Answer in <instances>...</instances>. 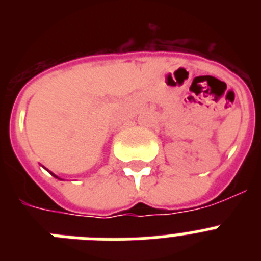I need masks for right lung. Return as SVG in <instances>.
I'll return each mask as SVG.
<instances>
[{"label":"right lung","instance_id":"obj_1","mask_svg":"<svg viewBox=\"0 0 261 261\" xmlns=\"http://www.w3.org/2000/svg\"><path fill=\"white\" fill-rule=\"evenodd\" d=\"M49 172H50V171H49ZM50 175H52V176H55V177H56V179H60V177H59V176H57V175L52 174V172H50ZM60 180H62V179H60Z\"/></svg>","mask_w":261,"mask_h":261}]
</instances>
